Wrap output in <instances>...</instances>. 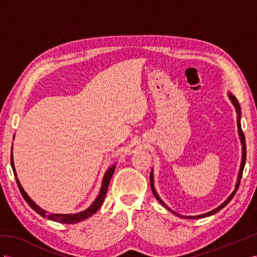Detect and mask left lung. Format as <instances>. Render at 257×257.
Instances as JSON below:
<instances>
[{
	"label": "left lung",
	"instance_id": "1",
	"mask_svg": "<svg viewBox=\"0 0 257 257\" xmlns=\"http://www.w3.org/2000/svg\"><path fill=\"white\" fill-rule=\"evenodd\" d=\"M229 97H230V100L232 101V103H233V105H234V107H235V110H236V113H238V131H239V135H240V139H241V143H242V162H241V167H240V172H239V176H238V182H236V185H235V189H234V191L231 193V195H230L228 199L223 202L220 206H218L217 208H215V209H213V210H210V212H208V213H206V214H202V215H197V216H182V215H179V214H177V213H175L174 210H172L170 209L165 203H164L161 199H160V196L157 195V193H156V191H155V188H154V180H153V172H151V175H150V183H151V188H152V192H153V194H154V196L156 197L157 199V201H159L162 205L164 206V207H166L169 212H172V213H174L175 215H177V216H179V217H181V218H187V219H199V218H204V217H207V216H210V215H214V214H216L217 212H219L220 209H222L223 207H225L227 204L232 200V197L234 196V194H235V192H236V190H238V188H239V186H240V182H241V178H242V174H243V169H244V165H245V160H246V146H245V137H244V134H243V131H242V128H241V123H240V117H241V107H240V104H239V102H238V100H236L235 98V96H233L231 93H229Z\"/></svg>",
	"mask_w": 257,
	"mask_h": 257
}]
</instances>
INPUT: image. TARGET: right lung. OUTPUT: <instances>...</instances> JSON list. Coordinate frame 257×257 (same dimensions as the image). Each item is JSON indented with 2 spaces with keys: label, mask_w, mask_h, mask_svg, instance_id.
Segmentation results:
<instances>
[{
  "label": "right lung",
  "mask_w": 257,
  "mask_h": 257,
  "mask_svg": "<svg viewBox=\"0 0 257 257\" xmlns=\"http://www.w3.org/2000/svg\"><path fill=\"white\" fill-rule=\"evenodd\" d=\"M11 165H12V168H13V172H14V175L16 176V172H15V168H14V162H13V154L12 153H11ZM115 168H116L115 165L111 166V167L108 168L107 172L105 173V176H104L103 181H102L101 191H100V194H98V196L96 197V200L93 203H92V205L89 208H87L85 210H83V212H80V213H78V214H65V215H62V214H49V215H47V212L39 207L37 204L34 201H32L30 197L27 195V193L24 191V189L21 186V183H19L18 179H16V181H17L18 188H19V190H21V193L24 196L25 201L27 202L29 204V206L34 210H36V212L39 215H41L42 217H48L49 219L53 220V221H57V222H62V223H76V222L82 221L84 219L89 218L90 216H92L94 213H96L97 210H98V208L101 207L102 203H103V201L105 199V196H106L109 181L111 179V176H113V174L115 172Z\"/></svg>",
  "instance_id": "obj_1"
}]
</instances>
